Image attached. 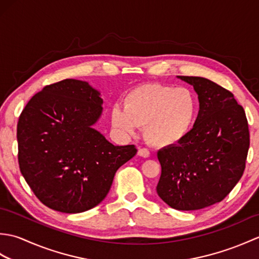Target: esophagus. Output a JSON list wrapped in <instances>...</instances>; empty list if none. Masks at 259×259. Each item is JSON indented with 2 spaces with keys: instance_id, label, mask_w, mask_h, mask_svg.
Masks as SVG:
<instances>
[{
  "instance_id": "34e87169",
  "label": "esophagus",
  "mask_w": 259,
  "mask_h": 259,
  "mask_svg": "<svg viewBox=\"0 0 259 259\" xmlns=\"http://www.w3.org/2000/svg\"><path fill=\"white\" fill-rule=\"evenodd\" d=\"M138 155L140 157H144V158H148L150 156V152L148 149H146V148H139L138 149Z\"/></svg>"
}]
</instances>
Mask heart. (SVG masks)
<instances>
[{"label":"heart","mask_w":259,"mask_h":259,"mask_svg":"<svg viewBox=\"0 0 259 259\" xmlns=\"http://www.w3.org/2000/svg\"><path fill=\"white\" fill-rule=\"evenodd\" d=\"M197 111V99L187 88L147 83L126 93L123 107L113 106L110 118L120 134L134 135L141 126L150 145L167 148L189 135Z\"/></svg>","instance_id":"obj_1"}]
</instances>
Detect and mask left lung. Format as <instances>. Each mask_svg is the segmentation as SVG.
Segmentation results:
<instances>
[{
  "instance_id": "1",
  "label": "left lung",
  "mask_w": 259,
  "mask_h": 259,
  "mask_svg": "<svg viewBox=\"0 0 259 259\" xmlns=\"http://www.w3.org/2000/svg\"><path fill=\"white\" fill-rule=\"evenodd\" d=\"M177 78L194 87L199 112L183 141L158 151L157 194L177 210H197L222 201L243 176L248 122L230 91L201 76Z\"/></svg>"
}]
</instances>
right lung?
Wrapping results in <instances>:
<instances>
[{"instance_id":"right-lung-1","label":"right lung","mask_w":259,"mask_h":259,"mask_svg":"<svg viewBox=\"0 0 259 259\" xmlns=\"http://www.w3.org/2000/svg\"><path fill=\"white\" fill-rule=\"evenodd\" d=\"M100 92L65 79L33 96L18 123L19 166L27 185L53 210L78 213L99 205L134 145L114 146L93 128L102 114Z\"/></svg>"}]
</instances>
